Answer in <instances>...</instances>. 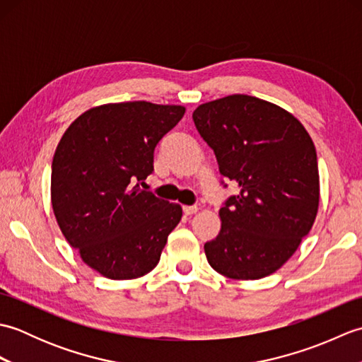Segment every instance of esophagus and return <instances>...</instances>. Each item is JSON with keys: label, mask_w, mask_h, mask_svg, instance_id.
<instances>
[{"label": "esophagus", "mask_w": 362, "mask_h": 362, "mask_svg": "<svg viewBox=\"0 0 362 362\" xmlns=\"http://www.w3.org/2000/svg\"><path fill=\"white\" fill-rule=\"evenodd\" d=\"M196 211H197L196 205H185V206H183V213L188 214V216H189V214H194Z\"/></svg>", "instance_id": "esophagus-1"}]
</instances>
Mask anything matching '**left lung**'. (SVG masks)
<instances>
[{"label": "left lung", "mask_w": 362, "mask_h": 362, "mask_svg": "<svg viewBox=\"0 0 362 362\" xmlns=\"http://www.w3.org/2000/svg\"><path fill=\"white\" fill-rule=\"evenodd\" d=\"M193 121L219 173L240 187L219 210L221 232L205 243L206 259L228 279L271 275L316 219L319 169L311 136L289 112L247 95L199 105Z\"/></svg>", "instance_id": "1"}]
</instances>
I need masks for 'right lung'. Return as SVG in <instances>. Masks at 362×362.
<instances>
[{"instance_id": "add662e5", "label": "right lung", "mask_w": 362, "mask_h": 362, "mask_svg": "<svg viewBox=\"0 0 362 362\" xmlns=\"http://www.w3.org/2000/svg\"><path fill=\"white\" fill-rule=\"evenodd\" d=\"M185 113L146 101L90 109L66 129L51 166V202L83 263L112 280L158 264L182 206L141 189L158 141Z\"/></svg>"}]
</instances>
